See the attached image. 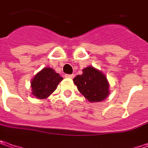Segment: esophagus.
<instances>
[{"mask_svg": "<svg viewBox=\"0 0 148 148\" xmlns=\"http://www.w3.org/2000/svg\"><path fill=\"white\" fill-rule=\"evenodd\" d=\"M64 76H65V78H68V79H73L74 77V74H65Z\"/></svg>", "mask_w": 148, "mask_h": 148, "instance_id": "obj_1", "label": "esophagus"}]
</instances>
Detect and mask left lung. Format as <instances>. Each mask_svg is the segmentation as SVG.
<instances>
[{"label":"left lung","instance_id":"1","mask_svg":"<svg viewBox=\"0 0 148 148\" xmlns=\"http://www.w3.org/2000/svg\"><path fill=\"white\" fill-rule=\"evenodd\" d=\"M74 83L78 90L90 102L102 101L110 93L106 77L93 67L84 69L83 74L74 78Z\"/></svg>","mask_w":148,"mask_h":148}]
</instances>
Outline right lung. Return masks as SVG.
Returning <instances> with one entry per match:
<instances>
[{
	"mask_svg": "<svg viewBox=\"0 0 148 148\" xmlns=\"http://www.w3.org/2000/svg\"><path fill=\"white\" fill-rule=\"evenodd\" d=\"M63 79L51 68H44L35 75L31 82L32 95L38 99H45L57 89Z\"/></svg>",
	"mask_w": 148,
	"mask_h": 148,
	"instance_id": "add662e5",
	"label": "right lung"
}]
</instances>
